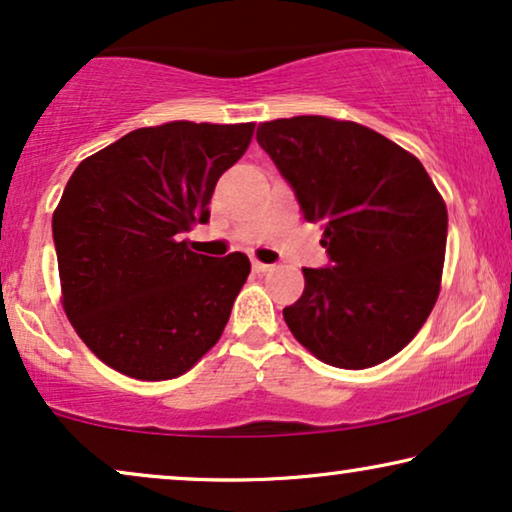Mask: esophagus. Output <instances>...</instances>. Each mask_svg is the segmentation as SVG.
<instances>
[{
	"label": "esophagus",
	"instance_id": "esophagus-1",
	"mask_svg": "<svg viewBox=\"0 0 512 512\" xmlns=\"http://www.w3.org/2000/svg\"><path fill=\"white\" fill-rule=\"evenodd\" d=\"M251 268H254V272H270L272 268H275V265H270V263H261V261H251Z\"/></svg>",
	"mask_w": 512,
	"mask_h": 512
}]
</instances>
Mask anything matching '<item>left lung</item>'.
Returning <instances> with one entry per match:
<instances>
[{
  "mask_svg": "<svg viewBox=\"0 0 512 512\" xmlns=\"http://www.w3.org/2000/svg\"><path fill=\"white\" fill-rule=\"evenodd\" d=\"M261 149L324 228L326 268H303L284 307L293 338L319 361L361 370L401 352L436 305L447 207L424 165L380 132L326 116L261 123Z\"/></svg>",
  "mask_w": 512,
  "mask_h": 512,
  "instance_id": "8db88e82",
  "label": "left lung"
}]
</instances>
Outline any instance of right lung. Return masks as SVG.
Segmentation results:
<instances>
[{
    "label": "right lung",
    "mask_w": 512,
    "mask_h": 512,
    "mask_svg": "<svg viewBox=\"0 0 512 512\" xmlns=\"http://www.w3.org/2000/svg\"><path fill=\"white\" fill-rule=\"evenodd\" d=\"M254 123L172 121L93 153L53 214L62 305L90 352L135 380L193 368L228 324L251 263L195 254L216 181L247 151Z\"/></svg>",
    "instance_id": "right-lung-1"
}]
</instances>
